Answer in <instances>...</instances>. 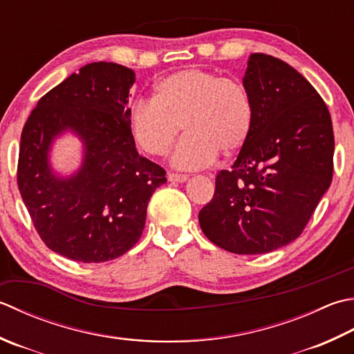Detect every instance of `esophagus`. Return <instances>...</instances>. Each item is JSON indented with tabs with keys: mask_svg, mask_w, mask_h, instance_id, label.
Masks as SVG:
<instances>
[{
	"mask_svg": "<svg viewBox=\"0 0 354 354\" xmlns=\"http://www.w3.org/2000/svg\"><path fill=\"white\" fill-rule=\"evenodd\" d=\"M187 178H189V175H183V173H173V171H170L167 175V179L170 183H184V181H187Z\"/></svg>",
	"mask_w": 354,
	"mask_h": 354,
	"instance_id": "esophagus-1",
	"label": "esophagus"
}]
</instances>
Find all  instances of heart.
<instances>
[{"mask_svg": "<svg viewBox=\"0 0 354 354\" xmlns=\"http://www.w3.org/2000/svg\"><path fill=\"white\" fill-rule=\"evenodd\" d=\"M254 124L252 96L241 81L203 71L183 68L156 82L153 100L136 101L129 127L138 147L159 156L183 130L171 162L179 169L212 164L219 151L232 156L250 140Z\"/></svg>", "mask_w": 354, "mask_h": 354, "instance_id": "1", "label": "heart"}]
</instances>
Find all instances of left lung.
<instances>
[{"label": "left lung", "instance_id": "obj_1", "mask_svg": "<svg viewBox=\"0 0 354 354\" xmlns=\"http://www.w3.org/2000/svg\"><path fill=\"white\" fill-rule=\"evenodd\" d=\"M242 82L254 109L250 140L218 173L199 225L227 252L261 254L304 232L333 178L335 136L321 95L287 62L253 53Z\"/></svg>", "mask_w": 354, "mask_h": 354}]
</instances>
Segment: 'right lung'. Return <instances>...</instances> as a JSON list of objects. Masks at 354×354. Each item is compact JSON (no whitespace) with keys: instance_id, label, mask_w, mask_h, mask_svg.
Returning <instances> with one entry per match:
<instances>
[{"instance_id":"1","label":"right lung","mask_w":354,"mask_h":354,"mask_svg":"<svg viewBox=\"0 0 354 354\" xmlns=\"http://www.w3.org/2000/svg\"><path fill=\"white\" fill-rule=\"evenodd\" d=\"M135 72L92 62L47 92L24 124L17 181L39 238L78 262H106L141 238L149 201L165 170L141 156L129 127ZM75 131L85 142L82 169L71 178L48 164L53 137Z\"/></svg>"}]
</instances>
